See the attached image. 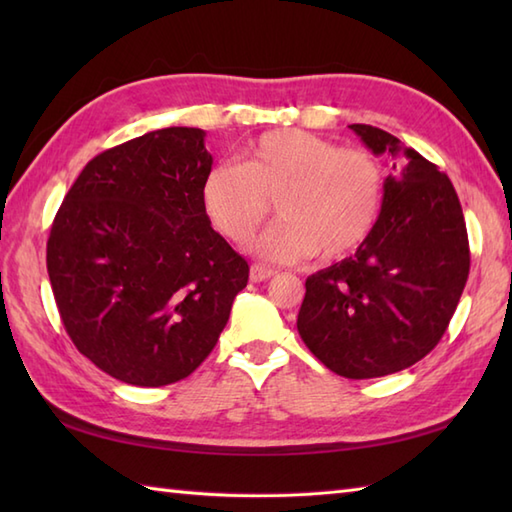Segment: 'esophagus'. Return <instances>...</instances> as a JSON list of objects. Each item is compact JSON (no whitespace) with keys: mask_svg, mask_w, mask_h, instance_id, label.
<instances>
[{"mask_svg":"<svg viewBox=\"0 0 512 512\" xmlns=\"http://www.w3.org/2000/svg\"><path fill=\"white\" fill-rule=\"evenodd\" d=\"M277 273L273 268H266V266H259V264H253L250 266V281H268L270 277H275Z\"/></svg>","mask_w":512,"mask_h":512,"instance_id":"34e87169","label":"esophagus"}]
</instances>
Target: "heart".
<instances>
[{
	"mask_svg": "<svg viewBox=\"0 0 512 512\" xmlns=\"http://www.w3.org/2000/svg\"><path fill=\"white\" fill-rule=\"evenodd\" d=\"M242 165L222 162L202 180V209L228 242L244 246L275 202L281 217L257 239L255 255L299 264L319 253L347 257L372 233L383 178L365 149H339L303 129L266 132L244 147Z\"/></svg>",
	"mask_w": 512,
	"mask_h": 512,
	"instance_id": "1",
	"label": "heart"
}]
</instances>
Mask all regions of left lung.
Masks as SVG:
<instances>
[{
	"label": "left lung",
	"mask_w": 512,
	"mask_h": 512,
	"mask_svg": "<svg viewBox=\"0 0 512 512\" xmlns=\"http://www.w3.org/2000/svg\"><path fill=\"white\" fill-rule=\"evenodd\" d=\"M350 129L389 162L383 204L354 255L306 279L297 330L325 367L361 380L400 372L438 345L471 255L451 180L383 129Z\"/></svg>",
	"instance_id": "8db88e82"
}]
</instances>
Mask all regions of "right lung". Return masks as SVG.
Here are the masks:
<instances>
[{"label":"right lung","instance_id":"1","mask_svg":"<svg viewBox=\"0 0 512 512\" xmlns=\"http://www.w3.org/2000/svg\"><path fill=\"white\" fill-rule=\"evenodd\" d=\"M204 129L167 127L92 158L54 217L48 275L76 350L138 387L211 354L248 264L211 228Z\"/></svg>","mask_w":512,"mask_h":512}]
</instances>
